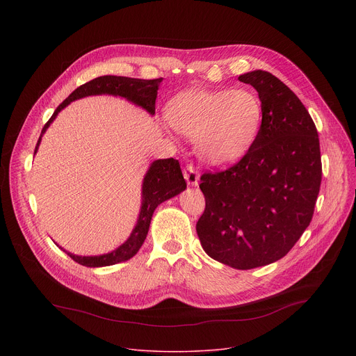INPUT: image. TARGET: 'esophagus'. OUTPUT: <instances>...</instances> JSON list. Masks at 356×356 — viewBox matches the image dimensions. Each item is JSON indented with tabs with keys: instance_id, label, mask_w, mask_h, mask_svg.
I'll return each mask as SVG.
<instances>
[{
	"instance_id": "34e87169",
	"label": "esophagus",
	"mask_w": 356,
	"mask_h": 356,
	"mask_svg": "<svg viewBox=\"0 0 356 356\" xmlns=\"http://www.w3.org/2000/svg\"><path fill=\"white\" fill-rule=\"evenodd\" d=\"M183 175H184V179H186V181H187L188 186H198L200 173H198L191 165H188V166L184 169Z\"/></svg>"
}]
</instances>
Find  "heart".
<instances>
[{
	"mask_svg": "<svg viewBox=\"0 0 356 356\" xmlns=\"http://www.w3.org/2000/svg\"><path fill=\"white\" fill-rule=\"evenodd\" d=\"M262 117L261 97L248 87L190 90L175 97L166 108L169 124L195 140L197 155L214 166L232 165L248 154Z\"/></svg>",
	"mask_w": 356,
	"mask_h": 356,
	"instance_id": "obj_1",
	"label": "heart"
}]
</instances>
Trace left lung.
I'll list each match as a JSON object with an SVG mask.
<instances>
[{"instance_id":"obj_1","label":"left lung","mask_w":356,"mask_h":356,"mask_svg":"<svg viewBox=\"0 0 356 356\" xmlns=\"http://www.w3.org/2000/svg\"><path fill=\"white\" fill-rule=\"evenodd\" d=\"M264 117L248 154L201 176L206 210L195 229L207 255L239 270L282 259L310 225L321 184L317 128L298 97L265 70L241 74Z\"/></svg>"}]
</instances>
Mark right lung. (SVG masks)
Wrapping results in <instances>:
<instances>
[{
    "mask_svg": "<svg viewBox=\"0 0 356 356\" xmlns=\"http://www.w3.org/2000/svg\"><path fill=\"white\" fill-rule=\"evenodd\" d=\"M161 79L155 80H142V79H132V77H122V76H101L97 77L80 87H77L63 103L56 108L54 115L44 124L39 140L35 147V154L38 152V147L40 145L42 136L46 132V129L50 127L58 114L66 108L70 103L76 99L88 97V95H114V97H122L128 99L129 103L143 108L150 115H155V101L158 97V90L162 83ZM187 187L186 180L181 175L180 165L176 159H158L150 163L147 172L145 173L143 181H142V201H140V210L136 220V224L131 232V235L127 238V241L120 245L117 249L103 253V255L95 257H81L74 255L72 252H67L65 248L59 246L58 242H55L63 252L76 261L77 264L87 266V268H103V266H111L120 262H125L131 258H134L140 246L143 245L152 216L159 204L163 201L180 194Z\"/></svg>",
    "mask_w": 356,
    "mask_h": 356,
    "instance_id": "obj_1",
    "label": "right lung"
}]
</instances>
